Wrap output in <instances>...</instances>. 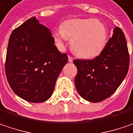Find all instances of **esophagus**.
<instances>
[{
    "label": "esophagus",
    "mask_w": 133,
    "mask_h": 133,
    "mask_svg": "<svg viewBox=\"0 0 133 133\" xmlns=\"http://www.w3.org/2000/svg\"><path fill=\"white\" fill-rule=\"evenodd\" d=\"M68 61H69L70 63H72V62L73 61V58H72V57L68 56Z\"/></svg>",
    "instance_id": "1"
}]
</instances>
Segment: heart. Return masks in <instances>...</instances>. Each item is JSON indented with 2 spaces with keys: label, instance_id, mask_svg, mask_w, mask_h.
Returning <instances> with one entry per match:
<instances>
[{
  "label": "heart",
  "instance_id": "obj_1",
  "mask_svg": "<svg viewBox=\"0 0 133 133\" xmlns=\"http://www.w3.org/2000/svg\"><path fill=\"white\" fill-rule=\"evenodd\" d=\"M61 30L53 34L56 43L63 47L71 39V47L77 55L84 58L98 56L105 46L107 30L101 22L94 18H73L64 21Z\"/></svg>",
  "mask_w": 133,
  "mask_h": 133
}]
</instances>
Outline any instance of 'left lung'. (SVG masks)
Returning a JSON list of instances; mask_svg holds the SVG:
<instances>
[{"label": "left lung", "mask_w": 133, "mask_h": 133, "mask_svg": "<svg viewBox=\"0 0 133 133\" xmlns=\"http://www.w3.org/2000/svg\"><path fill=\"white\" fill-rule=\"evenodd\" d=\"M78 72L75 86L85 100L99 103L111 96L122 83L130 66L127 40L115 28L100 55L93 60H74Z\"/></svg>", "instance_id": "8db88e82"}]
</instances>
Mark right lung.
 Here are the masks:
<instances>
[{"label":"right lung","instance_id":"add662e5","mask_svg":"<svg viewBox=\"0 0 133 133\" xmlns=\"http://www.w3.org/2000/svg\"><path fill=\"white\" fill-rule=\"evenodd\" d=\"M67 61V55L55 45L49 29L32 17L10 35L6 76L17 96L30 103H43L52 95Z\"/></svg>","mask_w":133,"mask_h":133}]
</instances>
